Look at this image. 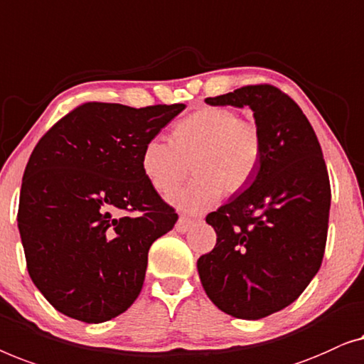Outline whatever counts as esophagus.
I'll list each match as a JSON object with an SVG mask.
<instances>
[{
	"instance_id": "obj_1",
	"label": "esophagus",
	"mask_w": 364,
	"mask_h": 364,
	"mask_svg": "<svg viewBox=\"0 0 364 364\" xmlns=\"http://www.w3.org/2000/svg\"><path fill=\"white\" fill-rule=\"evenodd\" d=\"M193 226H194V219L186 218V216H180V219H178L175 229H176L178 232H188L189 229H191Z\"/></svg>"
}]
</instances>
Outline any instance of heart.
<instances>
[{
    "label": "heart",
    "mask_w": 364,
    "mask_h": 364,
    "mask_svg": "<svg viewBox=\"0 0 364 364\" xmlns=\"http://www.w3.org/2000/svg\"><path fill=\"white\" fill-rule=\"evenodd\" d=\"M264 156L259 125L228 107H203L173 127V141L153 136L141 151V170L158 193L166 194L196 173L188 188L170 201L189 213H201L249 186Z\"/></svg>",
    "instance_id": "b5f03b06"
}]
</instances>
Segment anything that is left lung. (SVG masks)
<instances>
[{"label": "left lung", "mask_w": 364, "mask_h": 364, "mask_svg": "<svg viewBox=\"0 0 364 364\" xmlns=\"http://www.w3.org/2000/svg\"><path fill=\"white\" fill-rule=\"evenodd\" d=\"M250 107L264 156L242 193L209 213L216 245L198 259L203 289L235 318L259 320L299 299L323 260L331 189L323 153L304 112L269 84L208 97Z\"/></svg>", "instance_id": "obj_1"}]
</instances>
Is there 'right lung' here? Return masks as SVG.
<instances>
[{
    "label": "right lung",
    "instance_id": "add662e5",
    "mask_svg": "<svg viewBox=\"0 0 364 364\" xmlns=\"http://www.w3.org/2000/svg\"><path fill=\"white\" fill-rule=\"evenodd\" d=\"M184 104L85 102L34 146L18 228L29 277L60 314L102 323L140 295L148 250L178 214L141 170V151Z\"/></svg>",
    "mask_w": 364,
    "mask_h": 364
}]
</instances>
